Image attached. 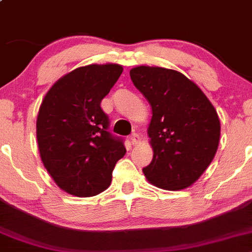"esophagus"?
Returning a JSON list of instances; mask_svg holds the SVG:
<instances>
[{"mask_svg": "<svg viewBox=\"0 0 252 252\" xmlns=\"http://www.w3.org/2000/svg\"><path fill=\"white\" fill-rule=\"evenodd\" d=\"M130 141H131V144H133V145L139 144V142H140V135L137 133L131 134L130 135Z\"/></svg>", "mask_w": 252, "mask_h": 252, "instance_id": "obj_1", "label": "esophagus"}]
</instances>
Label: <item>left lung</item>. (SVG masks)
Returning <instances> with one entry per match:
<instances>
[{
    "mask_svg": "<svg viewBox=\"0 0 252 252\" xmlns=\"http://www.w3.org/2000/svg\"><path fill=\"white\" fill-rule=\"evenodd\" d=\"M152 107L148 126L153 158L142 169L150 184L179 190L194 184L216 155L220 119L202 89L181 72L157 66L130 70Z\"/></svg>",
    "mask_w": 252,
    "mask_h": 252,
    "instance_id": "8db88e82",
    "label": "left lung"
}]
</instances>
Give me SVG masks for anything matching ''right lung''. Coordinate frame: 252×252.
<instances>
[{"label": "right lung", "instance_id": "obj_1", "mask_svg": "<svg viewBox=\"0 0 252 252\" xmlns=\"http://www.w3.org/2000/svg\"><path fill=\"white\" fill-rule=\"evenodd\" d=\"M123 72L118 63L82 66L58 79L39 106L37 144L55 184L76 197H93L112 181L126 155L123 140L107 131L101 100Z\"/></svg>", "mask_w": 252, "mask_h": 252}]
</instances>
